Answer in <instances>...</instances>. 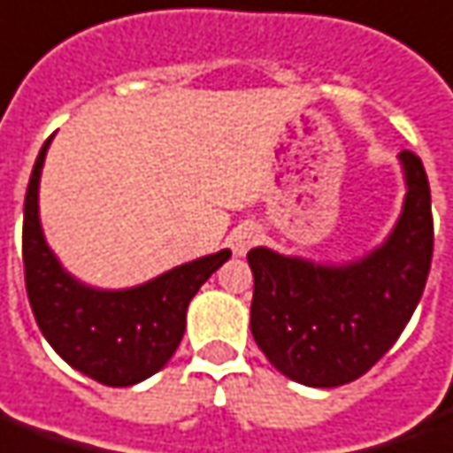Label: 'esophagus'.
I'll return each mask as SVG.
<instances>
[{"label":"esophagus","mask_w":453,"mask_h":453,"mask_svg":"<svg viewBox=\"0 0 453 453\" xmlns=\"http://www.w3.org/2000/svg\"><path fill=\"white\" fill-rule=\"evenodd\" d=\"M259 240V227L255 226H237L230 237H227V242H230V250L235 252L237 257H242V255H248V250L252 245H257Z\"/></svg>","instance_id":"1"}]
</instances>
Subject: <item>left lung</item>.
<instances>
[{
  "label": "left lung",
  "instance_id": "1",
  "mask_svg": "<svg viewBox=\"0 0 453 453\" xmlns=\"http://www.w3.org/2000/svg\"><path fill=\"white\" fill-rule=\"evenodd\" d=\"M403 213L380 248L346 265H319L270 248L248 252L255 292L250 328L289 380L338 388L365 375L400 338L425 292L434 250L422 159L400 151Z\"/></svg>",
  "mask_w": 453,
  "mask_h": 453
}]
</instances>
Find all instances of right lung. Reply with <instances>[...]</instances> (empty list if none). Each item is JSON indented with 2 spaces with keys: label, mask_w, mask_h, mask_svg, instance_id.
Masks as SVG:
<instances>
[{
  "label": "right lung",
  "mask_w": 453,
  "mask_h": 453,
  "mask_svg": "<svg viewBox=\"0 0 453 453\" xmlns=\"http://www.w3.org/2000/svg\"><path fill=\"white\" fill-rule=\"evenodd\" d=\"M41 147L24 201V274L31 311L68 365L110 388H129L161 370L186 331V309L230 250L179 265L129 289H95L63 270L39 220Z\"/></svg>",
  "instance_id": "right-lung-1"
}]
</instances>
